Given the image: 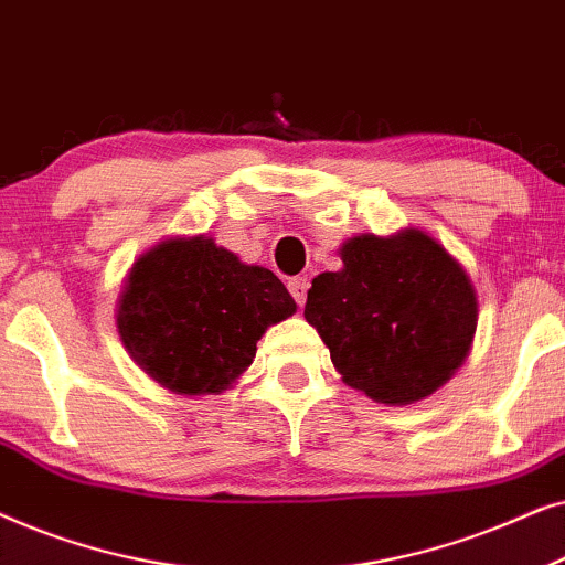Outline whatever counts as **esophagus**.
<instances>
[{
  "label": "esophagus",
  "mask_w": 565,
  "mask_h": 565,
  "mask_svg": "<svg viewBox=\"0 0 565 565\" xmlns=\"http://www.w3.org/2000/svg\"><path fill=\"white\" fill-rule=\"evenodd\" d=\"M308 288H311V282H308V277H292V280H288V290H290V296L296 298L298 306L306 303Z\"/></svg>",
  "instance_id": "1"
}]
</instances>
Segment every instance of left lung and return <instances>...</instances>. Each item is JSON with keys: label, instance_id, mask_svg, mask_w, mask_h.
<instances>
[{"label": "left lung", "instance_id": "left-lung-1", "mask_svg": "<svg viewBox=\"0 0 565 565\" xmlns=\"http://www.w3.org/2000/svg\"><path fill=\"white\" fill-rule=\"evenodd\" d=\"M344 267L313 277L306 321L342 381L381 404H412L462 365L478 303L466 269L422 231L358 236Z\"/></svg>", "mask_w": 565, "mask_h": 565}]
</instances>
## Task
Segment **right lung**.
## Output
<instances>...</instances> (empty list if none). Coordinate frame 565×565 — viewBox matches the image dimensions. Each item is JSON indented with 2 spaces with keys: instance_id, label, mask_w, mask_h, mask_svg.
<instances>
[{
  "instance_id": "1",
  "label": "right lung",
  "mask_w": 565,
  "mask_h": 565,
  "mask_svg": "<svg viewBox=\"0 0 565 565\" xmlns=\"http://www.w3.org/2000/svg\"><path fill=\"white\" fill-rule=\"evenodd\" d=\"M296 300L265 267L238 262L213 238H169L130 269L118 334L138 365L180 396L228 388L257 354L269 323Z\"/></svg>"
}]
</instances>
